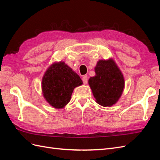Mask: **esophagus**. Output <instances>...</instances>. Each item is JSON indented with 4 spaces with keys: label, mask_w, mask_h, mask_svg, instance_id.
Here are the masks:
<instances>
[{
    "label": "esophagus",
    "mask_w": 160,
    "mask_h": 160,
    "mask_svg": "<svg viewBox=\"0 0 160 160\" xmlns=\"http://www.w3.org/2000/svg\"><path fill=\"white\" fill-rule=\"evenodd\" d=\"M82 80H83V82L84 84H87L88 83V75H84L83 77V78H82Z\"/></svg>",
    "instance_id": "obj_1"
}]
</instances>
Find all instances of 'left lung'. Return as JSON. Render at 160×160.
I'll use <instances>...</instances> for the list:
<instances>
[{"mask_svg":"<svg viewBox=\"0 0 160 160\" xmlns=\"http://www.w3.org/2000/svg\"><path fill=\"white\" fill-rule=\"evenodd\" d=\"M95 72L96 75L90 77L89 84L97 103L110 107L117 102L123 92V75L112 59L98 62Z\"/></svg>","mask_w":160,"mask_h":160,"instance_id":"1","label":"left lung"}]
</instances>
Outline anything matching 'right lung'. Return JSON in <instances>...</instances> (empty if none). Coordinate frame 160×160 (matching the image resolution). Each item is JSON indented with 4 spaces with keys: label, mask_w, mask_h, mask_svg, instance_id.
<instances>
[{
    "label": "right lung",
    "mask_w": 160,
    "mask_h": 160,
    "mask_svg": "<svg viewBox=\"0 0 160 160\" xmlns=\"http://www.w3.org/2000/svg\"><path fill=\"white\" fill-rule=\"evenodd\" d=\"M82 84L80 77L65 62H60L54 63L46 71L42 90L47 102L59 109L69 102L74 88Z\"/></svg>",
    "instance_id": "obj_1"
}]
</instances>
